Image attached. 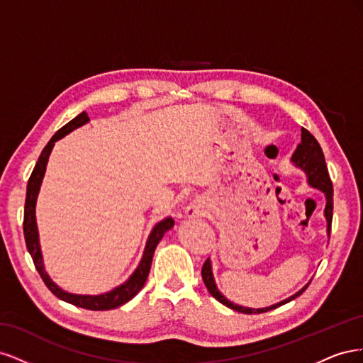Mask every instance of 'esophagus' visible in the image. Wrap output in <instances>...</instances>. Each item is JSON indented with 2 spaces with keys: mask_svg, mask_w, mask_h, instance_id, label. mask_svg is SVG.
I'll return each mask as SVG.
<instances>
[{
  "mask_svg": "<svg viewBox=\"0 0 363 363\" xmlns=\"http://www.w3.org/2000/svg\"><path fill=\"white\" fill-rule=\"evenodd\" d=\"M186 215H188L189 218H194V216H196L199 215V211H196V207H188V211H186Z\"/></svg>",
  "mask_w": 363,
  "mask_h": 363,
  "instance_id": "esophagus-1",
  "label": "esophagus"
}]
</instances>
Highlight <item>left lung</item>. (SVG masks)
<instances>
[{
  "label": "left lung",
  "instance_id": "left-lung-1",
  "mask_svg": "<svg viewBox=\"0 0 363 363\" xmlns=\"http://www.w3.org/2000/svg\"><path fill=\"white\" fill-rule=\"evenodd\" d=\"M295 167L301 168L306 175H307V182H309L311 186H313V188L320 189L325 194V211H324V215H325V219H327V235L328 238H330V230H332V219H333V184H332V180H330V175H328V171H327V164H325V159H324V152L320 147V144H318V140L315 139V136L311 133V131H307L306 128H301V142L298 144V147H296L295 152L292 155V159ZM201 277H203V281L206 284L207 291L211 292L212 296H215V298L223 303L224 306L230 307V309H233L236 312H240V313H263V312H268V311H272L276 309V307H280L283 304H286L292 300H295L296 296H300L306 289L307 286H309L311 281L306 284V286L303 289H300L296 294H294L292 296H289V298L283 300L277 304H272L269 307H263V309H250V307H244V306H238L232 301H228L225 296L218 291L216 288V283H215V279H213V272H212V263L211 260H206L204 265H203V269H201Z\"/></svg>",
  "mask_w": 363,
  "mask_h": 363
}]
</instances>
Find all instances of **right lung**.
<instances>
[{
	"instance_id": "right-lung-1",
	"label": "right lung",
	"mask_w": 363,
	"mask_h": 363,
	"mask_svg": "<svg viewBox=\"0 0 363 363\" xmlns=\"http://www.w3.org/2000/svg\"><path fill=\"white\" fill-rule=\"evenodd\" d=\"M87 121H89V116H87L86 112H82L79 116H75L72 121H69L67 125H63L60 130H57L56 135L50 139L47 147L42 150L39 160L36 163L35 169H33L30 179H28V184H27V196H26V207H24V238H26L27 250L33 259V263H35V267L39 272V276L42 277L43 283L47 284V288L54 295H56L57 298L67 301V303H71L74 306L83 307V309H87V311H111V309H115V307H119V306L125 304L127 301H130L142 288H144V284H145L147 277L150 274L152 256H155V250H156L157 244L160 242L163 235L167 233L169 228L174 227V219L167 218L155 225V228H152V232L147 240L144 256H142L136 271L131 274L130 279L125 283L112 289L111 292H106L101 295L69 294V292H65L63 289H60L57 284L50 279L45 268H43L42 252H40V245H39V233H38V225H36L38 194L40 189L43 174H45L50 152L54 147V142L62 139L63 136H67L68 133H71L72 130L84 125Z\"/></svg>"
}]
</instances>
